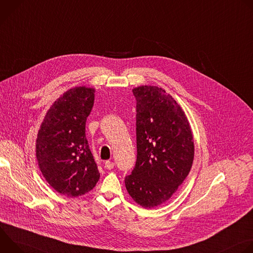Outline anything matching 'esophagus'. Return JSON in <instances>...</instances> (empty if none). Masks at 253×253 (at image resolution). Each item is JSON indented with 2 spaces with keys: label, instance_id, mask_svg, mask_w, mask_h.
<instances>
[{
  "label": "esophagus",
  "instance_id": "34e87169",
  "mask_svg": "<svg viewBox=\"0 0 253 253\" xmlns=\"http://www.w3.org/2000/svg\"><path fill=\"white\" fill-rule=\"evenodd\" d=\"M114 165H115V164H114V162L109 161V160L105 162V168H106V169H108V170H111V169H113Z\"/></svg>",
  "mask_w": 253,
  "mask_h": 253
}]
</instances>
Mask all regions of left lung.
<instances>
[{
    "label": "left lung",
    "mask_w": 253,
    "mask_h": 253,
    "mask_svg": "<svg viewBox=\"0 0 253 253\" xmlns=\"http://www.w3.org/2000/svg\"><path fill=\"white\" fill-rule=\"evenodd\" d=\"M136 101L137 160L125 186L144 208L167 202L190 172L194 141L182 108L157 86L132 90Z\"/></svg>",
    "instance_id": "8db88e82"
}]
</instances>
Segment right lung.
<instances>
[{
	"label": "right lung",
	"mask_w": 253,
	"mask_h": 253,
	"mask_svg": "<svg viewBox=\"0 0 253 253\" xmlns=\"http://www.w3.org/2000/svg\"><path fill=\"white\" fill-rule=\"evenodd\" d=\"M94 99V88L69 89L52 104L38 131L39 168L50 186L67 197L89 192L100 178L85 133Z\"/></svg>",
	"instance_id": "obj_1"
}]
</instances>
